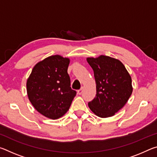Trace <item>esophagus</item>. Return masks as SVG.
I'll list each match as a JSON object with an SVG mask.
<instances>
[{
	"instance_id": "esophagus-1",
	"label": "esophagus",
	"mask_w": 157,
	"mask_h": 157,
	"mask_svg": "<svg viewBox=\"0 0 157 157\" xmlns=\"http://www.w3.org/2000/svg\"><path fill=\"white\" fill-rule=\"evenodd\" d=\"M83 90H84V87L82 86V87H81L80 89H79L78 91V94L79 95H81L82 94V92H83Z\"/></svg>"
}]
</instances>
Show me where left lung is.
<instances>
[{"label":"left lung","mask_w":157,"mask_h":157,"mask_svg":"<svg viewBox=\"0 0 157 157\" xmlns=\"http://www.w3.org/2000/svg\"><path fill=\"white\" fill-rule=\"evenodd\" d=\"M86 60L96 82V95L88 103L90 109L101 118L112 116L131 96V77L123 63L114 58L101 55Z\"/></svg>","instance_id":"left-lung-1"}]
</instances>
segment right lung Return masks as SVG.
Wrapping results in <instances>:
<instances>
[{"label": "right lung", "mask_w": 157, "mask_h": 157, "mask_svg": "<svg viewBox=\"0 0 157 157\" xmlns=\"http://www.w3.org/2000/svg\"><path fill=\"white\" fill-rule=\"evenodd\" d=\"M70 60L53 55L37 63L28 79V98L35 109L51 119L67 112L77 92L71 87Z\"/></svg>", "instance_id": "1"}]
</instances>
